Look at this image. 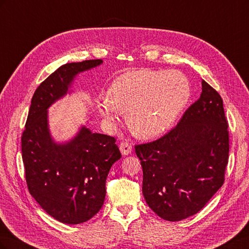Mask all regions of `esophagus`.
Returning <instances> with one entry per match:
<instances>
[{
    "instance_id": "obj_1",
    "label": "esophagus",
    "mask_w": 249,
    "mask_h": 249,
    "mask_svg": "<svg viewBox=\"0 0 249 249\" xmlns=\"http://www.w3.org/2000/svg\"><path fill=\"white\" fill-rule=\"evenodd\" d=\"M119 148H120V152H122L124 156H127L132 153V145L129 142H122L119 145Z\"/></svg>"
}]
</instances>
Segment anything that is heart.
Masks as SVG:
<instances>
[{"label": "heart", "instance_id": "obj_1", "mask_svg": "<svg viewBox=\"0 0 249 249\" xmlns=\"http://www.w3.org/2000/svg\"><path fill=\"white\" fill-rule=\"evenodd\" d=\"M190 96V82L183 72L142 69L113 81L99 111L110 124L116 123L117 111L127 112V125L135 136L152 139L170 129Z\"/></svg>", "mask_w": 249, "mask_h": 249}]
</instances>
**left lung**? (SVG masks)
Masks as SVG:
<instances>
[{
    "instance_id": "1",
    "label": "left lung",
    "mask_w": 249,
    "mask_h": 249,
    "mask_svg": "<svg viewBox=\"0 0 249 249\" xmlns=\"http://www.w3.org/2000/svg\"><path fill=\"white\" fill-rule=\"evenodd\" d=\"M199 99L163 137L135 145L148 207L167 221H179L206 206L224 182L229 131L221 96L201 81Z\"/></svg>"
}]
</instances>
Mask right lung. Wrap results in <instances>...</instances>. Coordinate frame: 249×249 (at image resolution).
<instances>
[{
	"instance_id": "obj_1",
	"label": "right lung",
	"mask_w": 249,
	"mask_h": 249,
	"mask_svg": "<svg viewBox=\"0 0 249 249\" xmlns=\"http://www.w3.org/2000/svg\"><path fill=\"white\" fill-rule=\"evenodd\" d=\"M103 63L85 60L66 63L37 87L21 136V157L30 194L56 220L83 223L99 212L106 196V179L122 154L115 138L81 126L71 140L52 138L48 109L71 92L80 72Z\"/></svg>"
}]
</instances>
